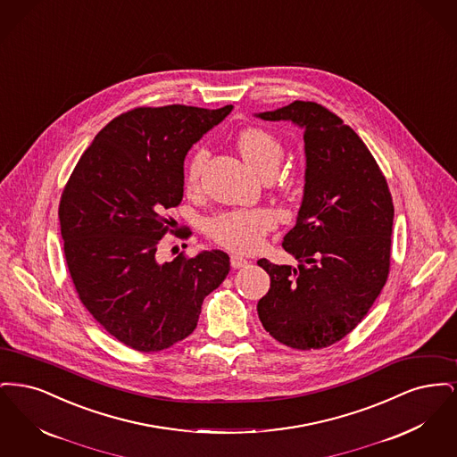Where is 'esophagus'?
Instances as JSON below:
<instances>
[{"mask_svg": "<svg viewBox=\"0 0 457 457\" xmlns=\"http://www.w3.org/2000/svg\"><path fill=\"white\" fill-rule=\"evenodd\" d=\"M250 262L246 261V259H243V257H239V255H231V265H233V269H241V267H246Z\"/></svg>", "mask_w": 457, "mask_h": 457, "instance_id": "34e87169", "label": "esophagus"}]
</instances>
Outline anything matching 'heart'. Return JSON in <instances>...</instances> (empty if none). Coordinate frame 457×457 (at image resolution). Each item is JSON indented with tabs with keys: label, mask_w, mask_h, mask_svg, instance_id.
Returning a JSON list of instances; mask_svg holds the SVG:
<instances>
[{
	"label": "heart",
	"mask_w": 457,
	"mask_h": 457,
	"mask_svg": "<svg viewBox=\"0 0 457 457\" xmlns=\"http://www.w3.org/2000/svg\"><path fill=\"white\" fill-rule=\"evenodd\" d=\"M237 145L246 164L262 176L274 173L283 159L284 149L281 140L270 131L262 130L257 127L239 131ZM205 157L207 151L204 147H196L195 151L188 155L185 164V185L188 188H194L198 183ZM272 226L274 216L267 209L231 211L209 219L207 233L216 243L229 250L250 253L261 246L263 235Z\"/></svg>",
	"instance_id": "obj_1"
}]
</instances>
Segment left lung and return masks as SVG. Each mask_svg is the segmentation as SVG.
<instances>
[{"label": "left lung", "instance_id": "obj_1", "mask_svg": "<svg viewBox=\"0 0 457 457\" xmlns=\"http://www.w3.org/2000/svg\"><path fill=\"white\" fill-rule=\"evenodd\" d=\"M303 130L304 187L283 248L298 267L261 259L270 289L259 300L263 328L289 348H327L367 315L389 276L394 205L363 140L317 103L257 112Z\"/></svg>", "mask_w": 457, "mask_h": 457}]
</instances>
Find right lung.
Returning a JSON list of instances; mask_svg holds the SVG:
<instances>
[{
	"label": "right lung",
	"instance_id": "obj_1",
	"mask_svg": "<svg viewBox=\"0 0 457 457\" xmlns=\"http://www.w3.org/2000/svg\"><path fill=\"white\" fill-rule=\"evenodd\" d=\"M233 106L171 104L120 114L96 135L60 202L70 276L90 315L123 345L151 353L195 330L204 298L229 272V257L204 250L157 259L183 198L192 145Z\"/></svg>",
	"mask_w": 457,
	"mask_h": 457
}]
</instances>
